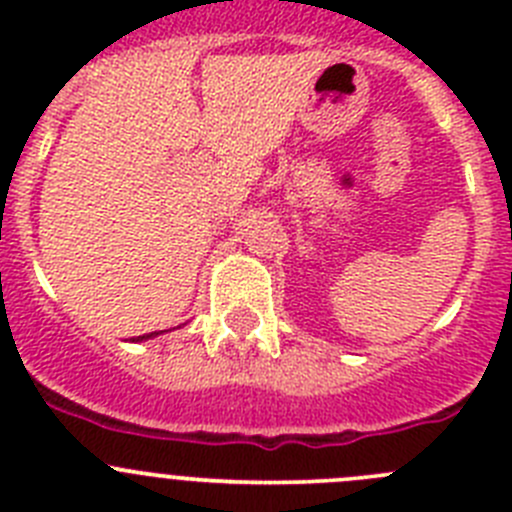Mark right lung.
<instances>
[{
  "mask_svg": "<svg viewBox=\"0 0 512 512\" xmlns=\"http://www.w3.org/2000/svg\"><path fill=\"white\" fill-rule=\"evenodd\" d=\"M148 336H153V333H148ZM148 336H140V338H138V341H143V338H148Z\"/></svg>",
  "mask_w": 512,
  "mask_h": 512,
  "instance_id": "1",
  "label": "right lung"
}]
</instances>
